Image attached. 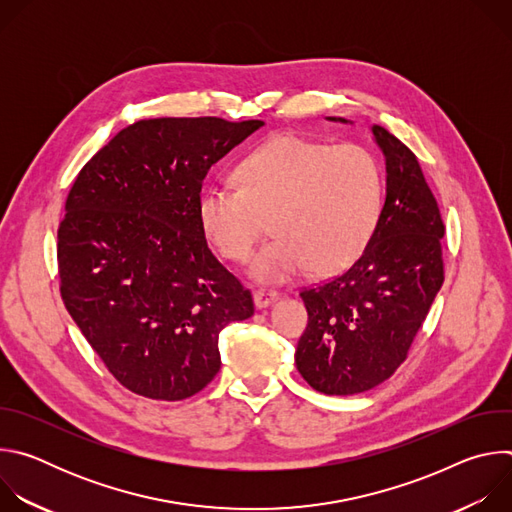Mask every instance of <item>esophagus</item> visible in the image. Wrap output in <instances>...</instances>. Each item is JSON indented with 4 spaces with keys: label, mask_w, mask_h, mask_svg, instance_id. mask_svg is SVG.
Wrapping results in <instances>:
<instances>
[{
    "label": "esophagus",
    "mask_w": 512,
    "mask_h": 512,
    "mask_svg": "<svg viewBox=\"0 0 512 512\" xmlns=\"http://www.w3.org/2000/svg\"><path fill=\"white\" fill-rule=\"evenodd\" d=\"M253 300H255V306L259 310H263V308H269L271 304H275L279 300V294H277V291H271V289H257Z\"/></svg>",
    "instance_id": "1"
}]
</instances>
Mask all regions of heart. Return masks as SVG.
I'll use <instances>...</instances> for the list:
<instances>
[{"mask_svg":"<svg viewBox=\"0 0 512 512\" xmlns=\"http://www.w3.org/2000/svg\"><path fill=\"white\" fill-rule=\"evenodd\" d=\"M237 178L239 186H206L198 216L218 255L233 263L249 259L271 218L275 237L251 263L261 283L291 281L310 265L318 275L348 267L369 245L383 212V168L354 143L281 133L239 164Z\"/></svg>","mask_w":512,"mask_h":512,"instance_id":"heart-1","label":"heart"}]
</instances>
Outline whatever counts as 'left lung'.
I'll return each mask as SVG.
<instances>
[{"mask_svg":"<svg viewBox=\"0 0 512 512\" xmlns=\"http://www.w3.org/2000/svg\"><path fill=\"white\" fill-rule=\"evenodd\" d=\"M373 135L387 166L379 225L352 267L300 291L308 326L296 364L324 395H356L387 381L444 283L446 227L421 166L385 127L373 125Z\"/></svg>","mask_w":512,"mask_h":512,"instance_id":"left-lung-1","label":"left lung"}]
</instances>
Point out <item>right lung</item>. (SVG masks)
<instances>
[{
	"instance_id": "obj_1",
	"label": "right lung",
	"mask_w": 512,
	"mask_h": 512,
	"mask_svg": "<svg viewBox=\"0 0 512 512\" xmlns=\"http://www.w3.org/2000/svg\"><path fill=\"white\" fill-rule=\"evenodd\" d=\"M263 125L143 119L83 166L66 196L60 296L131 393L182 401L221 369L218 334L253 316L251 291L212 255L198 216L212 164Z\"/></svg>"
}]
</instances>
